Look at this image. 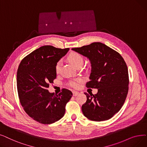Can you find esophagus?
I'll return each mask as SVG.
<instances>
[{
	"label": "esophagus",
	"mask_w": 147,
	"mask_h": 147,
	"mask_svg": "<svg viewBox=\"0 0 147 147\" xmlns=\"http://www.w3.org/2000/svg\"><path fill=\"white\" fill-rule=\"evenodd\" d=\"M73 96H77L79 94V92L78 91H73Z\"/></svg>",
	"instance_id": "obj_1"
}]
</instances>
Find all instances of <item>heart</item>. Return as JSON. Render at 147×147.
<instances>
[{
  "instance_id": "obj_1",
  "label": "heart",
  "mask_w": 147,
  "mask_h": 147,
  "mask_svg": "<svg viewBox=\"0 0 147 147\" xmlns=\"http://www.w3.org/2000/svg\"><path fill=\"white\" fill-rule=\"evenodd\" d=\"M67 60L71 64L77 68L79 65H82L84 63V58L79 53L72 52L70 53L67 56ZM55 73L56 74H59L61 71V62H58L55 67ZM80 80H75L70 82V85L74 88H78L80 85Z\"/></svg>"
}]
</instances>
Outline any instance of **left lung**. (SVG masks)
Wrapping results in <instances>:
<instances>
[{"mask_svg": "<svg viewBox=\"0 0 147 147\" xmlns=\"http://www.w3.org/2000/svg\"><path fill=\"white\" fill-rule=\"evenodd\" d=\"M72 50L90 61V81L86 86L98 89L96 94L84 93L87 100L82 106L83 113L92 121L109 119L122 107L128 93L129 80L125 62L119 53L101 42Z\"/></svg>", "mask_w": 147, "mask_h": 147, "instance_id": "left-lung-1", "label": "left lung"}]
</instances>
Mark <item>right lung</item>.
Here are the masks:
<instances>
[{
	"instance_id": "right-lung-1",
	"label": "right lung",
	"mask_w": 147,
	"mask_h": 147,
	"mask_svg": "<svg viewBox=\"0 0 147 147\" xmlns=\"http://www.w3.org/2000/svg\"><path fill=\"white\" fill-rule=\"evenodd\" d=\"M69 49L42 46L24 58L18 66L17 86L20 103L28 115L38 123L50 124L64 115L73 93L62 89L57 95L49 92L47 88L56 78V63Z\"/></svg>"
}]
</instances>
